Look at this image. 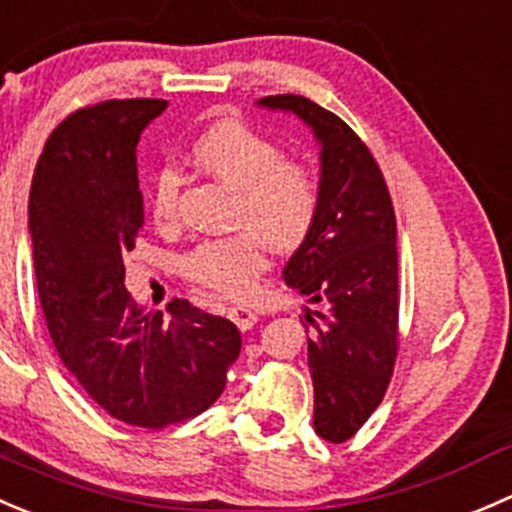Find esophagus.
<instances>
[{"label":"esophagus","instance_id":"obj_1","mask_svg":"<svg viewBox=\"0 0 512 512\" xmlns=\"http://www.w3.org/2000/svg\"><path fill=\"white\" fill-rule=\"evenodd\" d=\"M229 318L241 328V331H246V328H251L258 321V313L251 311V308H246V306H234V308H229Z\"/></svg>","mask_w":512,"mask_h":512}]
</instances>
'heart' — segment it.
Wrapping results in <instances>:
<instances>
[{
  "label": "heart",
  "mask_w": 512,
  "mask_h": 512,
  "mask_svg": "<svg viewBox=\"0 0 512 512\" xmlns=\"http://www.w3.org/2000/svg\"><path fill=\"white\" fill-rule=\"evenodd\" d=\"M194 161L239 191L236 224L249 229L196 246L186 256V276L221 296H244L266 268V241L276 249H296L311 234L321 209V186L306 164L283 159L276 141L241 121H219L204 131L194 144ZM179 191V171L156 174L159 224L176 221Z\"/></svg>",
  "instance_id": "heart-1"
}]
</instances>
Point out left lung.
I'll use <instances>...</instances> for the list:
<instances>
[{
    "mask_svg": "<svg viewBox=\"0 0 512 512\" xmlns=\"http://www.w3.org/2000/svg\"><path fill=\"white\" fill-rule=\"evenodd\" d=\"M256 106L293 114L321 146V209L283 281L321 306L306 311L313 428L343 443L381 406L398 353L391 194L368 146L336 114L296 94L263 96Z\"/></svg>",
    "mask_w": 512,
    "mask_h": 512,
    "instance_id": "1",
    "label": "left lung"
}]
</instances>
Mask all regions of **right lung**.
<instances>
[{
  "mask_svg": "<svg viewBox=\"0 0 512 512\" xmlns=\"http://www.w3.org/2000/svg\"><path fill=\"white\" fill-rule=\"evenodd\" d=\"M161 99L101 101L74 111L44 144L29 191L37 291L64 366L96 406L139 428L199 416L224 393L241 351L231 321L174 301H131L124 256L144 224L139 136Z\"/></svg>",
  "mask_w": 512,
  "mask_h": 512,
  "instance_id": "obj_1",
  "label": "right lung"
}]
</instances>
